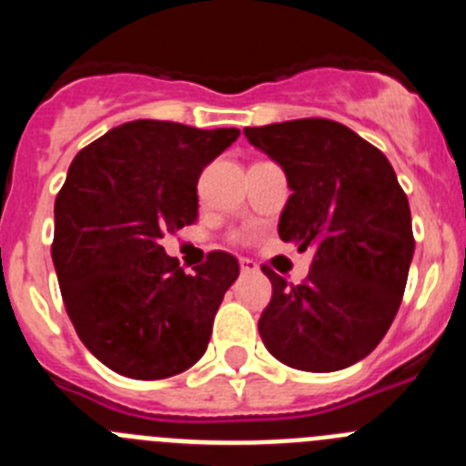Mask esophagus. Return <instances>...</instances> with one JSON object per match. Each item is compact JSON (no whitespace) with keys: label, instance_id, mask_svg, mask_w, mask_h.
Here are the masks:
<instances>
[{"label":"esophagus","instance_id":"1","mask_svg":"<svg viewBox=\"0 0 466 466\" xmlns=\"http://www.w3.org/2000/svg\"><path fill=\"white\" fill-rule=\"evenodd\" d=\"M240 268L242 273H257L258 263L252 261V258H240Z\"/></svg>","mask_w":466,"mask_h":466}]
</instances>
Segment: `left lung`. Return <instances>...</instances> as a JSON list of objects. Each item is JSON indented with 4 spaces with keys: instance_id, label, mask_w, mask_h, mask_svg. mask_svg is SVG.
<instances>
[{
    "instance_id": "obj_1",
    "label": "left lung",
    "mask_w": 466,
    "mask_h": 466,
    "mask_svg": "<svg viewBox=\"0 0 466 466\" xmlns=\"http://www.w3.org/2000/svg\"><path fill=\"white\" fill-rule=\"evenodd\" d=\"M287 175L278 233L315 249L303 284L263 266L273 299L258 319L270 355L299 371H340L371 355L401 303L415 240L409 198L390 160L327 118L245 127Z\"/></svg>"
}]
</instances>
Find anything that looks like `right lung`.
I'll return each instance as SVG.
<instances>
[{"label": "right lung", "instance_id": "add662e5", "mask_svg": "<svg viewBox=\"0 0 466 466\" xmlns=\"http://www.w3.org/2000/svg\"><path fill=\"white\" fill-rule=\"evenodd\" d=\"M238 135L142 118L74 156L56 198L53 266L81 343L111 371L160 380L205 355L238 258L209 252L188 275L160 238L198 219V177Z\"/></svg>", "mask_w": 466, "mask_h": 466}]
</instances>
